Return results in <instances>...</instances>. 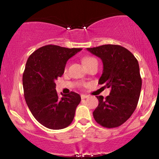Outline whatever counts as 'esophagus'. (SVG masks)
Wrapping results in <instances>:
<instances>
[{
  "mask_svg": "<svg viewBox=\"0 0 159 159\" xmlns=\"http://www.w3.org/2000/svg\"><path fill=\"white\" fill-rule=\"evenodd\" d=\"M81 97L82 99H84V98H87V97H88V96H87V95L82 94V95H81Z\"/></svg>",
  "mask_w": 159,
  "mask_h": 159,
  "instance_id": "1",
  "label": "esophagus"
}]
</instances>
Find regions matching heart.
Segmentation results:
<instances>
[{
  "label": "heart",
  "mask_w": 159,
  "mask_h": 159,
  "mask_svg": "<svg viewBox=\"0 0 159 159\" xmlns=\"http://www.w3.org/2000/svg\"><path fill=\"white\" fill-rule=\"evenodd\" d=\"M82 63H83V64L85 66V67H87L93 64V63H98V61L96 58L93 57L87 56V57H84L82 59ZM66 68H67V66H66Z\"/></svg>",
  "instance_id": "b5f03b06"
}]
</instances>
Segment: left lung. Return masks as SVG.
<instances>
[{"instance_id": "8db88e82", "label": "left lung", "mask_w": 159, "mask_h": 159, "mask_svg": "<svg viewBox=\"0 0 159 159\" xmlns=\"http://www.w3.org/2000/svg\"><path fill=\"white\" fill-rule=\"evenodd\" d=\"M87 50L102 61L103 72L98 84L111 89L105 98L96 96L98 105L93 113L94 119L103 127L120 126L132 116L139 100L142 80L138 60L118 45H103Z\"/></svg>"}]
</instances>
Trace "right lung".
<instances>
[{
	"mask_svg": "<svg viewBox=\"0 0 159 159\" xmlns=\"http://www.w3.org/2000/svg\"><path fill=\"white\" fill-rule=\"evenodd\" d=\"M81 50L48 45L27 59L22 77L25 101L35 119L48 129H64L74 119L81 96L71 92L60 98L55 81L63 75L67 61Z\"/></svg>",
	"mask_w": 159,
	"mask_h": 159,
	"instance_id": "add662e5",
	"label": "right lung"
}]
</instances>
